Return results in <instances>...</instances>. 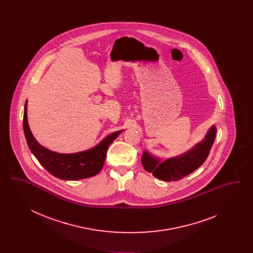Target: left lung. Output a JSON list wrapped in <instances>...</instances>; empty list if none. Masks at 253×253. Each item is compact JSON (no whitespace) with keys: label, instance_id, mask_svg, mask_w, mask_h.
Returning a JSON list of instances; mask_svg holds the SVG:
<instances>
[{"label":"left lung","instance_id":"left-lung-1","mask_svg":"<svg viewBox=\"0 0 253 253\" xmlns=\"http://www.w3.org/2000/svg\"><path fill=\"white\" fill-rule=\"evenodd\" d=\"M216 128L212 126L204 139L184 155L160 162L159 159L144 152L141 163L147 171L152 172L155 177L160 180L167 182L180 180L204 163L214 142Z\"/></svg>","mask_w":253,"mask_h":253}]
</instances>
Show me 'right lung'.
Segmentation results:
<instances>
[{"label": "right lung", "instance_id": "add662e5", "mask_svg": "<svg viewBox=\"0 0 253 253\" xmlns=\"http://www.w3.org/2000/svg\"><path fill=\"white\" fill-rule=\"evenodd\" d=\"M27 100L24 105V132L30 151L49 172L63 180H79L97 174L104 165L106 153L121 131L106 136L93 149L76 154H59L39 144L29 129L27 122Z\"/></svg>", "mask_w": 253, "mask_h": 253}]
</instances>
